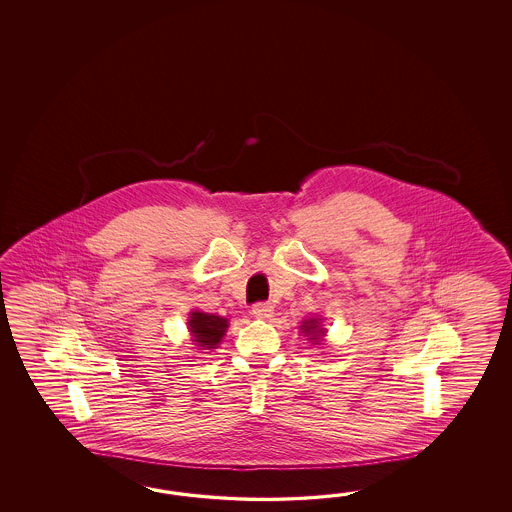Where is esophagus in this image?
Returning a JSON list of instances; mask_svg holds the SVG:
<instances>
[{"mask_svg": "<svg viewBox=\"0 0 512 512\" xmlns=\"http://www.w3.org/2000/svg\"><path fill=\"white\" fill-rule=\"evenodd\" d=\"M251 313H253L255 317H259V319H270L272 313H274V308H272V304H268V302H259V304H255V306L251 308Z\"/></svg>", "mask_w": 512, "mask_h": 512, "instance_id": "obj_1", "label": "esophagus"}]
</instances>
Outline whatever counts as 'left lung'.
Returning a JSON list of instances; mask_svg holds the SVG:
<instances>
[{
  "mask_svg": "<svg viewBox=\"0 0 512 512\" xmlns=\"http://www.w3.org/2000/svg\"><path fill=\"white\" fill-rule=\"evenodd\" d=\"M300 332L311 341V345H321L326 336V328H323L321 317H308L302 321Z\"/></svg>",
  "mask_w": 512,
  "mask_h": 512,
  "instance_id": "8db88e82",
  "label": "left lung"
}]
</instances>
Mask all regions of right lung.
Masks as SVG:
<instances>
[{"label":"right lung","mask_w":512,"mask_h":512,"mask_svg":"<svg viewBox=\"0 0 512 512\" xmlns=\"http://www.w3.org/2000/svg\"><path fill=\"white\" fill-rule=\"evenodd\" d=\"M229 328V319L216 315V313H204V311H189L187 330L191 341L197 349L202 351H214L223 340L225 332Z\"/></svg>","instance_id":"obj_1"}]
</instances>
